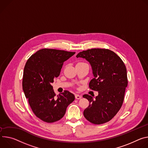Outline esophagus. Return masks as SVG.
Here are the masks:
<instances>
[{"instance_id":"obj_1","label":"esophagus","mask_w":148,"mask_h":148,"mask_svg":"<svg viewBox=\"0 0 148 148\" xmlns=\"http://www.w3.org/2000/svg\"><path fill=\"white\" fill-rule=\"evenodd\" d=\"M75 98H76V99H80L81 98H82V96L80 95H75Z\"/></svg>"}]
</instances>
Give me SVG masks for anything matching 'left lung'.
Returning <instances> with one entry per match:
<instances>
[{"instance_id": "obj_1", "label": "left lung", "mask_w": 148, "mask_h": 148, "mask_svg": "<svg viewBox=\"0 0 148 148\" xmlns=\"http://www.w3.org/2000/svg\"><path fill=\"white\" fill-rule=\"evenodd\" d=\"M76 57L85 58L90 63L94 78L89 87L98 92L95 99L88 94L83 95L90 103L84 115L95 125L106 123L116 115L123 102L128 84L125 64L108 49H88L79 52Z\"/></svg>"}]
</instances>
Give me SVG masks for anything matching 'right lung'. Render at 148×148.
I'll list each match as a JSON object with an SVG mask.
<instances>
[{"label":"right lung","mask_w":148,"mask_h":148,"mask_svg":"<svg viewBox=\"0 0 148 148\" xmlns=\"http://www.w3.org/2000/svg\"><path fill=\"white\" fill-rule=\"evenodd\" d=\"M75 52L53 49H42L32 55L24 68L22 87L29 104L36 117L47 123L62 119L66 108L75 100L68 90L59 95L52 83L59 76L64 61Z\"/></svg>","instance_id":"add662e5"}]
</instances>
